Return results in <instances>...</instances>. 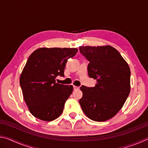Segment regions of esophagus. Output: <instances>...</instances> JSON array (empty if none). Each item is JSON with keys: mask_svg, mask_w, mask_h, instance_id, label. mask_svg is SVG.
Instances as JSON below:
<instances>
[{"mask_svg": "<svg viewBox=\"0 0 148 148\" xmlns=\"http://www.w3.org/2000/svg\"><path fill=\"white\" fill-rule=\"evenodd\" d=\"M74 90H77V89H79V87H77V86H74Z\"/></svg>", "mask_w": 148, "mask_h": 148, "instance_id": "obj_1", "label": "esophagus"}]
</instances>
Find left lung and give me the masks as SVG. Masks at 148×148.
<instances>
[{
    "label": "left lung",
    "mask_w": 148,
    "mask_h": 148,
    "mask_svg": "<svg viewBox=\"0 0 148 148\" xmlns=\"http://www.w3.org/2000/svg\"><path fill=\"white\" fill-rule=\"evenodd\" d=\"M79 49L89 61V76L97 79L93 87H80L83 92L80 106L92 121H107L121 110L130 93V68L119 52L111 46H79Z\"/></svg>",
    "instance_id": "1"
}]
</instances>
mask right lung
Masks as SVG:
<instances>
[{"label": "right lung", "instance_id": "obj_1", "mask_svg": "<svg viewBox=\"0 0 148 148\" xmlns=\"http://www.w3.org/2000/svg\"><path fill=\"white\" fill-rule=\"evenodd\" d=\"M77 51V48L41 47L29 56L19 83L25 101L35 117L53 121L63 112L73 86L57 84L56 79L64 76L67 61Z\"/></svg>", "mask_w": 148, "mask_h": 148}]
</instances>
